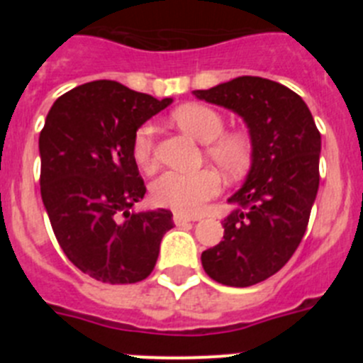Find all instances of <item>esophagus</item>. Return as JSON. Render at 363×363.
<instances>
[{
  "mask_svg": "<svg viewBox=\"0 0 363 363\" xmlns=\"http://www.w3.org/2000/svg\"><path fill=\"white\" fill-rule=\"evenodd\" d=\"M172 220H174L176 225H187V223H191V221H194V218L185 216V214L176 213V214H174V218H172Z\"/></svg>",
  "mask_w": 363,
  "mask_h": 363,
  "instance_id": "34e87169",
  "label": "esophagus"
}]
</instances>
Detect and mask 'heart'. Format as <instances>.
I'll list each match as a JSON object with an SVG mask.
<instances>
[{"instance_id": "obj_1", "label": "heart", "mask_w": 363, "mask_h": 363, "mask_svg": "<svg viewBox=\"0 0 363 363\" xmlns=\"http://www.w3.org/2000/svg\"><path fill=\"white\" fill-rule=\"evenodd\" d=\"M172 120L189 136L207 145V156L230 178H238L249 169L252 158L251 142L242 134H223L225 123L214 108L189 104L172 112ZM133 154L143 169L154 167V127L142 125L133 140ZM221 191V178L213 169L196 172L167 171L152 184L154 203L178 211L182 214H198L205 203Z\"/></svg>"}]
</instances>
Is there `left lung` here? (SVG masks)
<instances>
[{"mask_svg": "<svg viewBox=\"0 0 363 363\" xmlns=\"http://www.w3.org/2000/svg\"><path fill=\"white\" fill-rule=\"evenodd\" d=\"M192 94L236 112L251 136V169L229 198L236 209L223 220V240L201 252L214 281L249 287L280 271L306 234L322 138L306 101L281 83L240 76Z\"/></svg>", "mask_w": 363, "mask_h": 363, "instance_id": "left-lung-1", "label": "left lung"}]
</instances>
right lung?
Segmentation results:
<instances>
[{
    "instance_id": "1",
    "label": "right lung",
    "mask_w": 363,
    "mask_h": 363,
    "mask_svg": "<svg viewBox=\"0 0 363 363\" xmlns=\"http://www.w3.org/2000/svg\"><path fill=\"white\" fill-rule=\"evenodd\" d=\"M171 104L98 79L57 98L47 114L40 134L41 200L67 258L91 278L145 280L163 234L174 225L171 211H130L147 191L134 134Z\"/></svg>"
}]
</instances>
